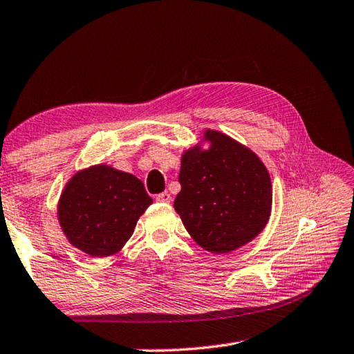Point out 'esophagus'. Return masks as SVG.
I'll return each mask as SVG.
<instances>
[{"label": "esophagus", "mask_w": 354, "mask_h": 354, "mask_svg": "<svg viewBox=\"0 0 354 354\" xmlns=\"http://www.w3.org/2000/svg\"><path fill=\"white\" fill-rule=\"evenodd\" d=\"M156 201L158 203H170L171 201V195L169 192H162V194L156 195Z\"/></svg>", "instance_id": "esophagus-1"}]
</instances>
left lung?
<instances>
[{
    "label": "left lung",
    "instance_id": "obj_1",
    "mask_svg": "<svg viewBox=\"0 0 354 354\" xmlns=\"http://www.w3.org/2000/svg\"><path fill=\"white\" fill-rule=\"evenodd\" d=\"M201 142L209 147L204 149ZM179 183L173 207L192 239L209 252H232L266 227L271 176L252 150L227 134L205 130L195 147L184 150Z\"/></svg>",
    "mask_w": 354,
    "mask_h": 354
}]
</instances>
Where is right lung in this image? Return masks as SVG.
<instances>
[{
	"label": "right lung",
	"instance_id": "obj_1",
	"mask_svg": "<svg viewBox=\"0 0 354 354\" xmlns=\"http://www.w3.org/2000/svg\"><path fill=\"white\" fill-rule=\"evenodd\" d=\"M153 199L140 179L111 165L79 170L66 183L57 218L68 241L91 257L118 254Z\"/></svg>",
	"mask_w": 354,
	"mask_h": 354
}]
</instances>
